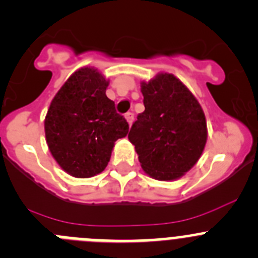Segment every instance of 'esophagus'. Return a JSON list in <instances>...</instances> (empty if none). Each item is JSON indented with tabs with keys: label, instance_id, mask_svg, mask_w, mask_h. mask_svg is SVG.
<instances>
[{
	"label": "esophagus",
	"instance_id": "1",
	"mask_svg": "<svg viewBox=\"0 0 258 258\" xmlns=\"http://www.w3.org/2000/svg\"><path fill=\"white\" fill-rule=\"evenodd\" d=\"M124 117H126L127 122H128V124H130V126H131L132 122H134V118H135V114H134V113H132V112L126 113V115H124Z\"/></svg>",
	"mask_w": 258,
	"mask_h": 258
}]
</instances>
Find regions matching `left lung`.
<instances>
[{"label": "left lung", "mask_w": 258, "mask_h": 258, "mask_svg": "<svg viewBox=\"0 0 258 258\" xmlns=\"http://www.w3.org/2000/svg\"><path fill=\"white\" fill-rule=\"evenodd\" d=\"M145 110L128 134L139 162L150 177L173 180L188 172L201 156L208 128L201 105L172 74L141 84Z\"/></svg>", "instance_id": "obj_1"}]
</instances>
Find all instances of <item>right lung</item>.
<instances>
[{"label": "right lung", "mask_w": 258, "mask_h": 258, "mask_svg": "<svg viewBox=\"0 0 258 258\" xmlns=\"http://www.w3.org/2000/svg\"><path fill=\"white\" fill-rule=\"evenodd\" d=\"M108 84L93 67L78 70L53 98L45 115L50 154L72 177L103 172L115 141L128 134L127 121L105 95Z\"/></svg>", "instance_id": "obj_1"}]
</instances>
